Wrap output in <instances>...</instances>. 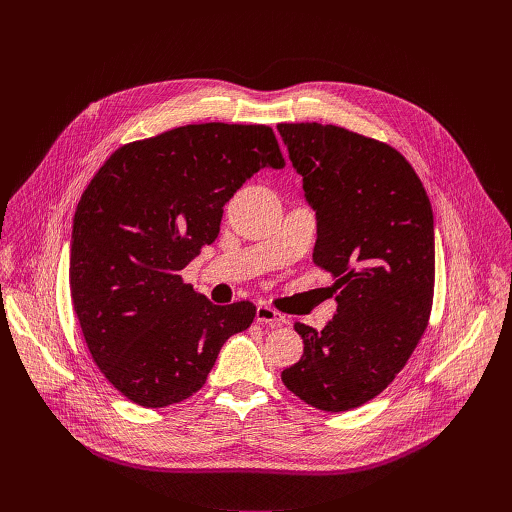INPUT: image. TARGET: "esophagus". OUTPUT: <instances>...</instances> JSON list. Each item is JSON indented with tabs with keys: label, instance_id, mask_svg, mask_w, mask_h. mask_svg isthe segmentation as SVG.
Returning a JSON list of instances; mask_svg holds the SVG:
<instances>
[{
	"label": "esophagus",
	"instance_id": "obj_1",
	"mask_svg": "<svg viewBox=\"0 0 512 512\" xmlns=\"http://www.w3.org/2000/svg\"><path fill=\"white\" fill-rule=\"evenodd\" d=\"M255 320H257L259 324H271L273 328L285 324V316L279 314V312H275V310L269 308V306H259L257 312H255Z\"/></svg>",
	"mask_w": 512,
	"mask_h": 512
}]
</instances>
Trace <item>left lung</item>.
Segmentation results:
<instances>
[{
  "mask_svg": "<svg viewBox=\"0 0 512 512\" xmlns=\"http://www.w3.org/2000/svg\"><path fill=\"white\" fill-rule=\"evenodd\" d=\"M277 131L316 210L314 263L332 273L338 304L320 332L296 324L304 354L281 381L316 409L348 411L393 383L427 328L431 204L411 164L383 141L320 123Z\"/></svg>",
  "mask_w": 512,
  "mask_h": 512,
  "instance_id": "1",
  "label": "left lung"
}]
</instances>
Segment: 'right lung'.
Returning <instances> with one entry per match:
<instances>
[{"mask_svg":"<svg viewBox=\"0 0 512 512\" xmlns=\"http://www.w3.org/2000/svg\"><path fill=\"white\" fill-rule=\"evenodd\" d=\"M267 125H184L123 145L72 221L70 291L105 379L141 407L206 383L223 344L251 326V302L214 306L180 271L221 231L223 206L261 168H283Z\"/></svg>","mask_w":512,"mask_h":512,"instance_id":"add662e5","label":"right lung"}]
</instances>
